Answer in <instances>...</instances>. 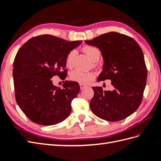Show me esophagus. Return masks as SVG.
I'll return each instance as SVG.
<instances>
[{"label": "esophagus", "instance_id": "1", "mask_svg": "<svg viewBox=\"0 0 161 161\" xmlns=\"http://www.w3.org/2000/svg\"><path fill=\"white\" fill-rule=\"evenodd\" d=\"M85 87H86V85H82V84H80V89H81V90H82L83 89H85Z\"/></svg>", "mask_w": 161, "mask_h": 161}]
</instances>
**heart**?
<instances>
[{
    "label": "heart",
    "mask_w": 161,
    "mask_h": 161,
    "mask_svg": "<svg viewBox=\"0 0 161 161\" xmlns=\"http://www.w3.org/2000/svg\"><path fill=\"white\" fill-rule=\"evenodd\" d=\"M82 50L92 62H96L100 59L101 52L97 47L91 46H86L82 48ZM75 53V51L72 50L67 55L66 58V65L67 67H72ZM94 66H95V64H94ZM70 77L72 80L76 81L82 85H85L89 83L90 81L93 79L94 75L91 72H81L79 70H75L71 72Z\"/></svg>",
    "instance_id": "b5f03b06"
}]
</instances>
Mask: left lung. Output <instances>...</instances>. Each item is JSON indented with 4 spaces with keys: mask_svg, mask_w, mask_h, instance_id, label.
Wrapping results in <instances>:
<instances>
[{
    "mask_svg": "<svg viewBox=\"0 0 161 161\" xmlns=\"http://www.w3.org/2000/svg\"><path fill=\"white\" fill-rule=\"evenodd\" d=\"M85 42L98 47L103 58V71L97 81L110 80L114 86L112 91L92 87L91 111L109 121L126 118L139 108L147 84V69L142 49L133 38L114 31Z\"/></svg>",
    "mask_w": 161,
    "mask_h": 161,
    "instance_id": "1",
    "label": "left lung"
}]
</instances>
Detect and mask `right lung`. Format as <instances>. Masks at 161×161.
Segmentation results:
<instances>
[{
  "label": "right lung",
  "mask_w": 161,
  "mask_h": 161,
  "mask_svg": "<svg viewBox=\"0 0 161 161\" xmlns=\"http://www.w3.org/2000/svg\"><path fill=\"white\" fill-rule=\"evenodd\" d=\"M82 41L68 42L51 35L32 37L18 51L13 76L16 101L27 118L42 125L62 122L71 112L72 100L80 91L77 82L66 80L54 86L56 75L66 77V58Z\"/></svg>",
  "instance_id": "right-lung-1"
}]
</instances>
